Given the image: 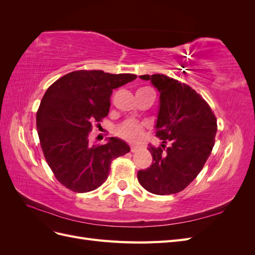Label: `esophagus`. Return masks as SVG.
<instances>
[{
    "label": "esophagus",
    "instance_id": "esophagus-1",
    "mask_svg": "<svg viewBox=\"0 0 255 255\" xmlns=\"http://www.w3.org/2000/svg\"><path fill=\"white\" fill-rule=\"evenodd\" d=\"M140 149H142V146H140V145H130V152H133V153L139 151Z\"/></svg>",
    "mask_w": 255,
    "mask_h": 255
}]
</instances>
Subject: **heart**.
I'll return each instance as SVG.
<instances>
[{"instance_id": "obj_1", "label": "heart", "mask_w": 255, "mask_h": 255, "mask_svg": "<svg viewBox=\"0 0 255 255\" xmlns=\"http://www.w3.org/2000/svg\"><path fill=\"white\" fill-rule=\"evenodd\" d=\"M115 133L128 141H138L143 134V125L135 120H126L116 127Z\"/></svg>"}]
</instances>
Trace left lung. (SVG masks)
I'll use <instances>...</instances> for the list:
<instances>
[{
  "mask_svg": "<svg viewBox=\"0 0 255 255\" xmlns=\"http://www.w3.org/2000/svg\"><path fill=\"white\" fill-rule=\"evenodd\" d=\"M160 94L156 120L158 148L150 144L152 165L137 173L141 186L154 195H172L186 188L202 170L215 144L217 120L205 100L165 74H144ZM170 141L172 145L164 148Z\"/></svg>",
  "mask_w": 255,
  "mask_h": 255,
  "instance_id": "left-lung-1",
  "label": "left lung"
}]
</instances>
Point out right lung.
<instances>
[{
    "instance_id": "obj_1",
    "label": "right lung",
    "mask_w": 255,
    "mask_h": 255,
    "mask_svg": "<svg viewBox=\"0 0 255 255\" xmlns=\"http://www.w3.org/2000/svg\"><path fill=\"white\" fill-rule=\"evenodd\" d=\"M135 74L79 70L61 76L45 91L37 112V132L45 160L57 181L75 192L95 190L106 181L112 160L129 152L128 144L110 137L90 144L92 123L110 112L113 89Z\"/></svg>"
}]
</instances>
